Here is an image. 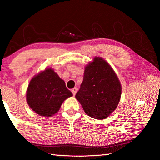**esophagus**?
Segmentation results:
<instances>
[{
	"label": "esophagus",
	"instance_id": "1",
	"mask_svg": "<svg viewBox=\"0 0 160 160\" xmlns=\"http://www.w3.org/2000/svg\"><path fill=\"white\" fill-rule=\"evenodd\" d=\"M77 91H78V89H77L76 88H72V89L71 92H72V94H73L74 96L75 95V94H76Z\"/></svg>",
	"mask_w": 160,
	"mask_h": 160
}]
</instances>
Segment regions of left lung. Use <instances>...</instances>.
<instances>
[{
  "instance_id": "1",
  "label": "left lung",
  "mask_w": 160,
  "mask_h": 160,
  "mask_svg": "<svg viewBox=\"0 0 160 160\" xmlns=\"http://www.w3.org/2000/svg\"><path fill=\"white\" fill-rule=\"evenodd\" d=\"M121 95V85L107 62L94 57L87 65L83 81L75 98L87 114L99 120L107 118L117 107Z\"/></svg>"
}]
</instances>
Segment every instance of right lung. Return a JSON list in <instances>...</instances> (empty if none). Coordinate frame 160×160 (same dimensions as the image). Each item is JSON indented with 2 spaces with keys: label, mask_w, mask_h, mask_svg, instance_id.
Instances as JSON below:
<instances>
[{
  "label": "right lung",
  "mask_w": 160,
  "mask_h": 160,
  "mask_svg": "<svg viewBox=\"0 0 160 160\" xmlns=\"http://www.w3.org/2000/svg\"><path fill=\"white\" fill-rule=\"evenodd\" d=\"M72 96L64 80L48 68L32 78L27 90L26 99L35 113L48 117L57 113L64 100Z\"/></svg>",
  "instance_id": "obj_1"
}]
</instances>
